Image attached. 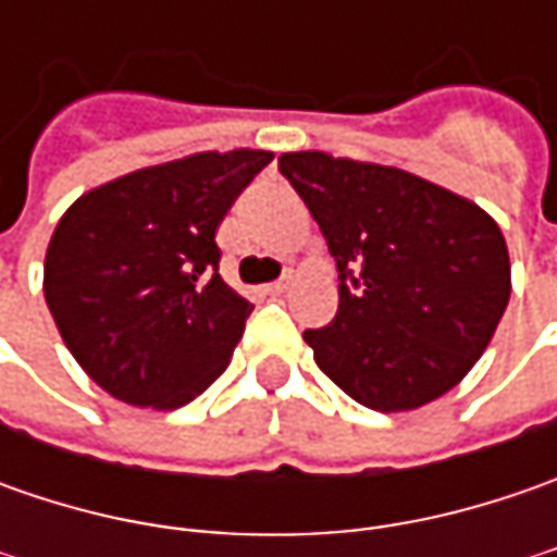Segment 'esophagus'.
I'll return each instance as SVG.
<instances>
[{
    "label": "esophagus",
    "mask_w": 557,
    "mask_h": 557,
    "mask_svg": "<svg viewBox=\"0 0 557 557\" xmlns=\"http://www.w3.org/2000/svg\"><path fill=\"white\" fill-rule=\"evenodd\" d=\"M288 285H290V272H288V275H282L278 282H269L267 294H282V290L288 288Z\"/></svg>",
    "instance_id": "1"
}]
</instances>
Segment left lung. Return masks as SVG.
I'll list each match as a JSON object with an SVG mask.
<instances>
[{
    "label": "left lung",
    "instance_id": "obj_1",
    "mask_svg": "<svg viewBox=\"0 0 557 557\" xmlns=\"http://www.w3.org/2000/svg\"><path fill=\"white\" fill-rule=\"evenodd\" d=\"M278 170L341 272L337 315L304 332L315 366L377 412L453 391L508 307L511 263L496 220L396 166L290 151Z\"/></svg>",
    "mask_w": 557,
    "mask_h": 557
}]
</instances>
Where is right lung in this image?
<instances>
[{"label": "right lung", "instance_id": "1", "mask_svg": "<svg viewBox=\"0 0 557 557\" xmlns=\"http://www.w3.org/2000/svg\"><path fill=\"white\" fill-rule=\"evenodd\" d=\"M272 151H201L76 198L42 290L83 372L129 406L180 409L225 372L250 304L220 278L216 228Z\"/></svg>", "mask_w": 557, "mask_h": 557}]
</instances>
